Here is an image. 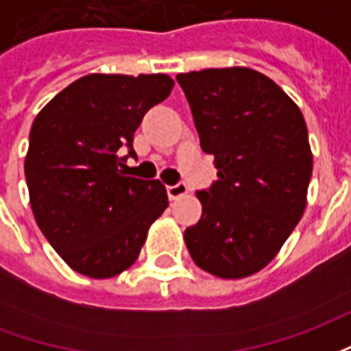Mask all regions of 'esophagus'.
<instances>
[{
  "label": "esophagus",
  "instance_id": "obj_1",
  "mask_svg": "<svg viewBox=\"0 0 351 351\" xmlns=\"http://www.w3.org/2000/svg\"><path fill=\"white\" fill-rule=\"evenodd\" d=\"M188 193V186L182 182L175 184V186H167V195L171 201H176V199L184 197Z\"/></svg>",
  "mask_w": 351,
  "mask_h": 351
}]
</instances>
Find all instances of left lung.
<instances>
[{
	"label": "left lung",
	"mask_w": 351,
	"mask_h": 351,
	"mask_svg": "<svg viewBox=\"0 0 351 351\" xmlns=\"http://www.w3.org/2000/svg\"><path fill=\"white\" fill-rule=\"evenodd\" d=\"M218 180L197 191L184 231L191 259L218 278H246L276 258L301 220L312 176L308 130L282 88L250 67L176 75Z\"/></svg>",
	"instance_id": "obj_1"
}]
</instances>
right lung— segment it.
I'll return each instance as SVG.
<instances>
[{
	"label": "right lung",
	"mask_w": 351,
	"mask_h": 351,
	"mask_svg": "<svg viewBox=\"0 0 351 351\" xmlns=\"http://www.w3.org/2000/svg\"><path fill=\"white\" fill-rule=\"evenodd\" d=\"M175 80L92 73L64 88L35 116L24 173L35 221L58 256L90 278L135 263L148 229L169 206L160 180L122 171V146Z\"/></svg>",
	"instance_id": "add662e5"
}]
</instances>
